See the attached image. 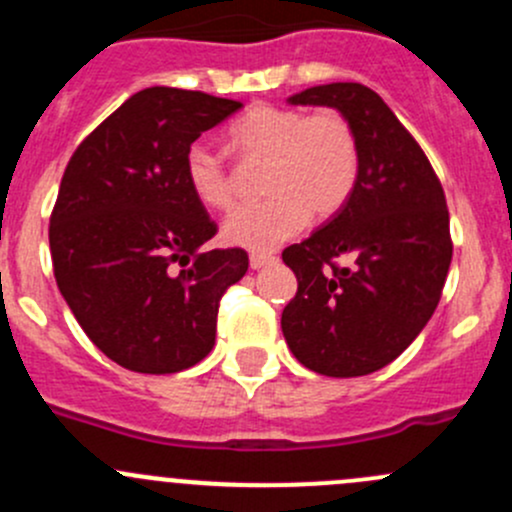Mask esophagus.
<instances>
[{"mask_svg": "<svg viewBox=\"0 0 512 512\" xmlns=\"http://www.w3.org/2000/svg\"><path fill=\"white\" fill-rule=\"evenodd\" d=\"M275 260H277V257L270 255V252H252V255H250V267H252V270H260V267L272 265V262H275Z\"/></svg>", "mask_w": 512, "mask_h": 512, "instance_id": "1", "label": "esophagus"}]
</instances>
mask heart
Listing matches in <instances>:
<instances>
[{
    "mask_svg": "<svg viewBox=\"0 0 512 512\" xmlns=\"http://www.w3.org/2000/svg\"><path fill=\"white\" fill-rule=\"evenodd\" d=\"M227 143L242 160H267L262 188L270 195L237 208L223 225L225 240L247 250H270L289 240L309 215L332 218L359 180V138L337 108L304 113L260 103L227 128ZM183 175L203 208L227 210L235 203L230 168L208 143L185 151Z\"/></svg>",
    "mask_w": 512,
    "mask_h": 512,
    "instance_id": "heart-1",
    "label": "heart"
}]
</instances>
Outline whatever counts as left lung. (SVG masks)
Segmentation results:
<instances>
[{"label":"left lung","instance_id":"1","mask_svg":"<svg viewBox=\"0 0 512 512\" xmlns=\"http://www.w3.org/2000/svg\"><path fill=\"white\" fill-rule=\"evenodd\" d=\"M289 103L342 111L359 138L361 170L347 205L282 252L297 275L282 334L299 364L317 374H371L404 352L438 307L453 257L443 185L369 86H312ZM342 256L353 265L342 266Z\"/></svg>","mask_w":512,"mask_h":512}]
</instances>
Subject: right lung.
I'll use <instances>...</instances> for the list:
<instances>
[{"label": "right lung", "mask_w": 512, "mask_h": 512, "mask_svg": "<svg viewBox=\"0 0 512 512\" xmlns=\"http://www.w3.org/2000/svg\"><path fill=\"white\" fill-rule=\"evenodd\" d=\"M242 103L153 86L79 143L49 220L54 277L86 337L138 374H175L210 354L242 247L203 250L218 225L193 198L185 151ZM173 264H180L175 271Z\"/></svg>", "instance_id": "add662e5"}]
</instances>
